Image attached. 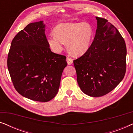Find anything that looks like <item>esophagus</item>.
Masks as SVG:
<instances>
[{
    "label": "esophagus",
    "instance_id": "obj_1",
    "mask_svg": "<svg viewBox=\"0 0 133 133\" xmlns=\"http://www.w3.org/2000/svg\"><path fill=\"white\" fill-rule=\"evenodd\" d=\"M66 62L68 65H71L72 62H73V60L70 57H66Z\"/></svg>",
    "mask_w": 133,
    "mask_h": 133
}]
</instances>
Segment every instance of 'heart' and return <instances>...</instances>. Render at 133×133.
I'll list each match as a JSON object with an SVG mask.
<instances>
[{"label":"heart","instance_id":"heart-1","mask_svg":"<svg viewBox=\"0 0 133 133\" xmlns=\"http://www.w3.org/2000/svg\"><path fill=\"white\" fill-rule=\"evenodd\" d=\"M54 36L47 39L48 44L52 51L60 53L63 50L64 43L68 50L74 56L84 54L90 48L93 29L90 23H62L57 25L53 30Z\"/></svg>","mask_w":133,"mask_h":133}]
</instances>
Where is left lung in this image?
Returning a JSON list of instances; mask_svg holds the SVG:
<instances>
[{
  "label": "left lung",
  "mask_w": 133,
  "mask_h": 133,
  "mask_svg": "<svg viewBox=\"0 0 133 133\" xmlns=\"http://www.w3.org/2000/svg\"><path fill=\"white\" fill-rule=\"evenodd\" d=\"M97 30L87 52L73 61L80 88L91 97H101L114 90L126 72L125 41L114 25L96 17Z\"/></svg>",
  "instance_id": "8db88e82"
}]
</instances>
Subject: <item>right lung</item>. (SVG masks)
Instances as JSON below:
<instances>
[{"instance_id": "right-lung-1", "label": "right lung", "mask_w": 133, "mask_h": 133, "mask_svg": "<svg viewBox=\"0 0 133 133\" xmlns=\"http://www.w3.org/2000/svg\"><path fill=\"white\" fill-rule=\"evenodd\" d=\"M43 21L31 23L12 39L7 65L20 94L38 102L50 101L59 91L66 57L52 52Z\"/></svg>"}]
</instances>
